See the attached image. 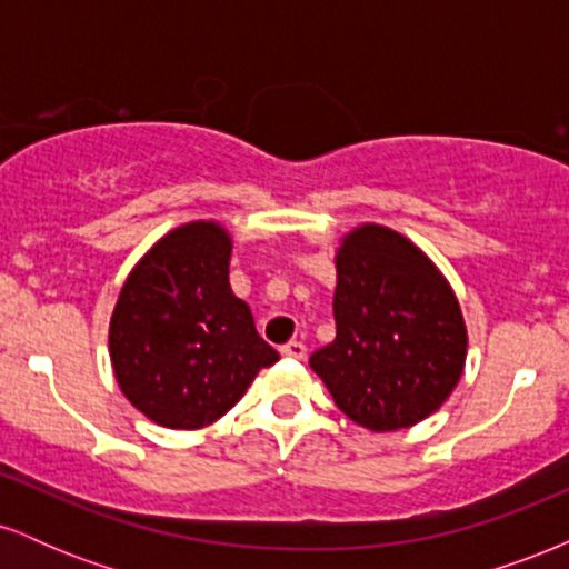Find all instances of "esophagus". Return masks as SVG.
<instances>
[{"mask_svg": "<svg viewBox=\"0 0 569 569\" xmlns=\"http://www.w3.org/2000/svg\"><path fill=\"white\" fill-rule=\"evenodd\" d=\"M280 352L289 358H305L307 348H305V342H299V339H291V342H286L283 348H280Z\"/></svg>", "mask_w": 569, "mask_h": 569, "instance_id": "obj_1", "label": "esophagus"}]
</instances>
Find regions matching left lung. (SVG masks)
I'll return each mask as SVG.
<instances>
[{
  "label": "left lung",
  "instance_id": "obj_1",
  "mask_svg": "<svg viewBox=\"0 0 569 569\" xmlns=\"http://www.w3.org/2000/svg\"><path fill=\"white\" fill-rule=\"evenodd\" d=\"M335 323V342L312 352L310 367L358 426H415L460 380V305L426 253L388 227H358L339 248Z\"/></svg>",
  "mask_w": 569,
  "mask_h": 569
}]
</instances>
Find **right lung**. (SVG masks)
<instances>
[{"label": "right lung", "instance_id": "add662e5", "mask_svg": "<svg viewBox=\"0 0 569 569\" xmlns=\"http://www.w3.org/2000/svg\"><path fill=\"white\" fill-rule=\"evenodd\" d=\"M230 253L219 224L192 221L154 243L122 286L109 326L114 377L158 426H211L278 361L230 289Z\"/></svg>", "mask_w": 569, "mask_h": 569}]
</instances>
